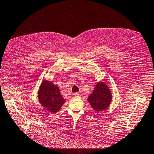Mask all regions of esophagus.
<instances>
[{
  "mask_svg": "<svg viewBox=\"0 0 154 154\" xmlns=\"http://www.w3.org/2000/svg\"><path fill=\"white\" fill-rule=\"evenodd\" d=\"M73 96H74L75 97H81V94H79L78 92H75V93L73 94Z\"/></svg>",
  "mask_w": 154,
  "mask_h": 154,
  "instance_id": "1",
  "label": "esophagus"
}]
</instances>
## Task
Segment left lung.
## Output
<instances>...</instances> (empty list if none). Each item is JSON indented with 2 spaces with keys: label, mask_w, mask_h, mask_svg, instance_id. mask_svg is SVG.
<instances>
[{
  "label": "left lung",
  "mask_w": 154,
  "mask_h": 154,
  "mask_svg": "<svg viewBox=\"0 0 154 154\" xmlns=\"http://www.w3.org/2000/svg\"><path fill=\"white\" fill-rule=\"evenodd\" d=\"M111 92L103 82H98L88 101L96 112L102 111L108 108L111 101Z\"/></svg>",
  "instance_id": "1"
}]
</instances>
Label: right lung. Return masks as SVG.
<instances>
[{
    "mask_svg": "<svg viewBox=\"0 0 154 154\" xmlns=\"http://www.w3.org/2000/svg\"><path fill=\"white\" fill-rule=\"evenodd\" d=\"M38 94L40 104L51 113L58 112L65 102L58 87L48 81H43Z\"/></svg>",
    "mask_w": 154,
    "mask_h": 154,
    "instance_id": "add662e5",
    "label": "right lung"
}]
</instances>
